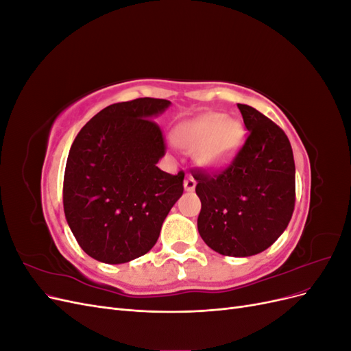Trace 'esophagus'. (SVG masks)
Returning a JSON list of instances; mask_svg holds the SVG:
<instances>
[{"mask_svg": "<svg viewBox=\"0 0 351 351\" xmlns=\"http://www.w3.org/2000/svg\"><path fill=\"white\" fill-rule=\"evenodd\" d=\"M196 187V180L192 176H186L184 178V190L186 192H193Z\"/></svg>", "mask_w": 351, "mask_h": 351, "instance_id": "1", "label": "esophagus"}]
</instances>
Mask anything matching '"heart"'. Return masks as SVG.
Masks as SVG:
<instances>
[{
    "instance_id": "1",
    "label": "heart",
    "mask_w": 351,
    "mask_h": 351,
    "mask_svg": "<svg viewBox=\"0 0 351 351\" xmlns=\"http://www.w3.org/2000/svg\"><path fill=\"white\" fill-rule=\"evenodd\" d=\"M177 143L196 151L197 161L205 167H221L234 156L243 141L241 124L227 115L210 112L178 127Z\"/></svg>"
}]
</instances>
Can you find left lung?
I'll use <instances>...</instances> for the list:
<instances>
[{
  "mask_svg": "<svg viewBox=\"0 0 351 351\" xmlns=\"http://www.w3.org/2000/svg\"><path fill=\"white\" fill-rule=\"evenodd\" d=\"M249 132L231 164L215 174L196 171L202 202L197 230L224 256L268 249L289 226L295 202V167L289 137L268 117L237 104Z\"/></svg>",
  "mask_w": 351,
  "mask_h": 351,
  "instance_id": "obj_1",
  "label": "left lung"
}]
</instances>
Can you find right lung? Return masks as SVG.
<instances>
[{"label":"right lung","mask_w":351,"mask_h":351,"mask_svg":"<svg viewBox=\"0 0 351 351\" xmlns=\"http://www.w3.org/2000/svg\"><path fill=\"white\" fill-rule=\"evenodd\" d=\"M169 105L155 98L112 104L74 139L62 204L73 236L90 258L117 265L149 252L183 195L184 173L156 167L165 143L152 119Z\"/></svg>","instance_id":"1"}]
</instances>
